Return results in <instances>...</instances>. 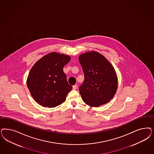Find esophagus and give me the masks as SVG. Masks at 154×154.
Segmentation results:
<instances>
[{
  "mask_svg": "<svg viewBox=\"0 0 154 154\" xmlns=\"http://www.w3.org/2000/svg\"><path fill=\"white\" fill-rule=\"evenodd\" d=\"M77 88H78V85H75L72 86V89H76Z\"/></svg>",
  "mask_w": 154,
  "mask_h": 154,
  "instance_id": "obj_1",
  "label": "esophagus"
}]
</instances>
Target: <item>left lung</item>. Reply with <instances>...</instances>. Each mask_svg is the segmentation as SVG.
Instances as JSON below:
<instances>
[{
  "label": "left lung",
  "instance_id": "obj_1",
  "mask_svg": "<svg viewBox=\"0 0 154 154\" xmlns=\"http://www.w3.org/2000/svg\"><path fill=\"white\" fill-rule=\"evenodd\" d=\"M79 60L85 76L79 88L84 102L94 107L108 103L118 85L113 67L103 55L94 51L80 55Z\"/></svg>",
  "mask_w": 154,
  "mask_h": 154
}]
</instances>
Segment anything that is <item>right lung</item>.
Returning <instances> with one entry per match:
<instances>
[{
	"instance_id": "add662e5",
	"label": "right lung",
	"mask_w": 154,
	"mask_h": 154,
	"mask_svg": "<svg viewBox=\"0 0 154 154\" xmlns=\"http://www.w3.org/2000/svg\"><path fill=\"white\" fill-rule=\"evenodd\" d=\"M69 60L68 55L50 53L32 67L27 79V87L39 104L54 108L65 102L72 88L63 70Z\"/></svg>"
}]
</instances>
